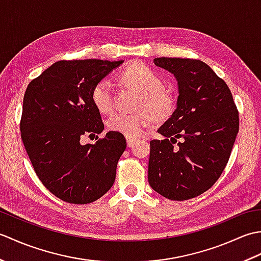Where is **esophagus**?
Instances as JSON below:
<instances>
[{
  "instance_id": "esophagus-1",
  "label": "esophagus",
  "mask_w": 261,
  "mask_h": 261,
  "mask_svg": "<svg viewBox=\"0 0 261 261\" xmlns=\"http://www.w3.org/2000/svg\"><path fill=\"white\" fill-rule=\"evenodd\" d=\"M135 142H136L135 138H126V145H127V147H132V146L135 145Z\"/></svg>"
}]
</instances>
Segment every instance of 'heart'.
<instances>
[{
    "label": "heart",
    "mask_w": 261,
    "mask_h": 261,
    "mask_svg": "<svg viewBox=\"0 0 261 261\" xmlns=\"http://www.w3.org/2000/svg\"><path fill=\"white\" fill-rule=\"evenodd\" d=\"M120 84L140 94L139 112L118 113L108 120L109 130L126 138L139 137L152 123L153 118L166 120L174 113L176 97L167 88L156 71L141 62H134L121 71ZM92 102L101 113L110 114L115 109L113 87L109 81H99L92 90ZM150 110L151 114L147 111Z\"/></svg>",
    "instance_id": "obj_1"
}]
</instances>
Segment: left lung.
Instances as JSON below:
<instances>
[{
  "label": "left lung",
  "mask_w": 261,
  "mask_h": 261,
  "mask_svg": "<svg viewBox=\"0 0 261 261\" xmlns=\"http://www.w3.org/2000/svg\"><path fill=\"white\" fill-rule=\"evenodd\" d=\"M178 83L177 108L150 141L148 180L153 191L186 201L210 190L223 173L239 131V112L226 83L190 58H154Z\"/></svg>",
  "instance_id": "obj_1"
}]
</instances>
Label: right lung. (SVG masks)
Returning <instances> with one entry per match:
<instances>
[{
  "label": "right lung",
  "mask_w": 261,
  "mask_h": 261,
  "mask_svg": "<svg viewBox=\"0 0 261 261\" xmlns=\"http://www.w3.org/2000/svg\"><path fill=\"white\" fill-rule=\"evenodd\" d=\"M122 63L60 60L32 80L25 90L20 121L22 141L43 186L67 203L96 201L115 180L116 166L126 147L123 135L110 131L95 145H83L81 139L103 131L92 90Z\"/></svg>",
  "instance_id": "1"
}]
</instances>
